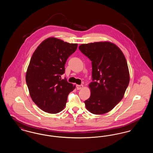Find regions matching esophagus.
<instances>
[{
    "label": "esophagus",
    "instance_id": "34e87169",
    "mask_svg": "<svg viewBox=\"0 0 153 153\" xmlns=\"http://www.w3.org/2000/svg\"><path fill=\"white\" fill-rule=\"evenodd\" d=\"M83 85H76V88L77 90H80L83 88Z\"/></svg>",
    "mask_w": 153,
    "mask_h": 153
}]
</instances>
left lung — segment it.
<instances>
[{"label": "left lung", "mask_w": 153, "mask_h": 153, "mask_svg": "<svg viewBox=\"0 0 153 153\" xmlns=\"http://www.w3.org/2000/svg\"><path fill=\"white\" fill-rule=\"evenodd\" d=\"M92 61V81L89 84L90 97L84 102L91 113L108 112L122 100L130 82L127 61L116 45L98 42L79 46Z\"/></svg>", "instance_id": "left-lung-1"}]
</instances>
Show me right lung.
Wrapping results in <instances>:
<instances>
[{
  "mask_svg": "<svg viewBox=\"0 0 153 153\" xmlns=\"http://www.w3.org/2000/svg\"><path fill=\"white\" fill-rule=\"evenodd\" d=\"M56 38L46 39L34 52L26 74L30 95L42 111L57 114L65 108L69 94L75 88L62 79L68 57L77 48Z\"/></svg>",
  "mask_w": 153,
  "mask_h": 153,
  "instance_id": "1",
  "label": "right lung"
}]
</instances>
